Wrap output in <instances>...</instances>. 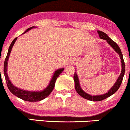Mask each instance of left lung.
Wrapping results in <instances>:
<instances>
[{
  "label": "left lung",
  "mask_w": 130,
  "mask_h": 130,
  "mask_svg": "<svg viewBox=\"0 0 130 130\" xmlns=\"http://www.w3.org/2000/svg\"><path fill=\"white\" fill-rule=\"evenodd\" d=\"M99 35V37L101 39L106 40L107 41V43L112 47L113 49L117 52V53L119 54V57L121 58V73L120 75L118 77V79L116 80V82L114 83V85L112 86L111 88L108 91V92L106 93L105 94L103 95H90L88 93H86L80 87V85H79V79H78V75L76 74V72H74V87H75L76 91L77 92V93L80 96H82L83 98L85 99L89 100L91 101H101L102 100H104L106 99H107V97H110L112 95L114 94L116 92H117L119 88L120 87L121 84L122 83V81H123V76H124V73H125V64H124V60H123V54L121 53V51L120 48L119 47V46L115 42L112 40L110 39V38L107 35V34L105 33H104L103 31H97Z\"/></svg>",
  "instance_id": "left-lung-1"
}]
</instances>
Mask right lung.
I'll list each match as a JSON object with an SVG mask.
<instances>
[{
  "mask_svg": "<svg viewBox=\"0 0 130 130\" xmlns=\"http://www.w3.org/2000/svg\"><path fill=\"white\" fill-rule=\"evenodd\" d=\"M33 28H35V26H32L29 28L28 29H27L23 33H25L26 32L28 31L29 30H30L31 29ZM18 37L15 38L13 40V41L12 42V43H11L9 46V48L8 52H7V56L6 57V59H5L4 64V76L5 78H6V82L7 83V86L8 87L9 90H10V92L14 94V95L17 96L18 98L21 99L22 100L25 101H28V102H38V101H40L44 99L46 97H48L50 94H51V92L53 90L54 88L55 87V83H56V81L57 79V78H58L59 76L61 74V73H62V72L63 71L64 69V68H61V69H57L56 71L54 73V75L52 76V79H51V82H50L49 85L47 86V87L46 88H45L42 91H39V92H35V91H27V90H22L21 88H19L18 87H16L10 81L9 78L8 77V74H7V63H8V60L10 54H11V50H12V47H13L14 44L16 42V40H17Z\"/></svg>",
  "mask_w": 130,
  "mask_h": 130,
  "instance_id": "right-lung-1",
  "label": "right lung"
}]
</instances>
